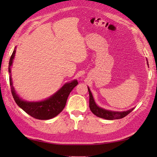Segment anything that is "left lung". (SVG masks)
<instances>
[{
    "mask_svg": "<svg viewBox=\"0 0 157 157\" xmlns=\"http://www.w3.org/2000/svg\"><path fill=\"white\" fill-rule=\"evenodd\" d=\"M88 92H89V96H90V100H89V106L90 109L91 111L94 113L95 115H96L98 117L103 118L108 120H113V119H119L123 118L124 117L128 115L129 113H131L134 108L131 109L126 111H109V110H106L102 108L99 107L95 103V101L93 98L92 93L90 92V90L88 87Z\"/></svg>",
    "mask_w": 157,
    "mask_h": 157,
    "instance_id": "8db88e82",
    "label": "left lung"
}]
</instances>
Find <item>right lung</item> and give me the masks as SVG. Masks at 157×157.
Segmentation results:
<instances>
[{"label":"right lung","instance_id":"add662e5","mask_svg":"<svg viewBox=\"0 0 157 157\" xmlns=\"http://www.w3.org/2000/svg\"><path fill=\"white\" fill-rule=\"evenodd\" d=\"M16 50L13 51L9 63V83L11 86V93L15 102L20 108H21L25 113L37 119L47 120L55 117L61 113L65 108L67 100L72 90L78 84V81L73 80L67 83L63 87L56 92L51 97L40 102H28L19 98L16 94L13 86L12 78L11 75V67L12 66L13 59L15 57Z\"/></svg>","mask_w":157,"mask_h":157}]
</instances>
